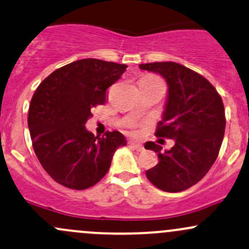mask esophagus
I'll use <instances>...</instances> for the list:
<instances>
[{"label": "esophagus", "instance_id": "34e87169", "mask_svg": "<svg viewBox=\"0 0 249 249\" xmlns=\"http://www.w3.org/2000/svg\"><path fill=\"white\" fill-rule=\"evenodd\" d=\"M129 145H131L133 149H136L137 151H143L144 150V148H143L142 144H140V143H136L133 142V141H129Z\"/></svg>", "mask_w": 249, "mask_h": 249}]
</instances>
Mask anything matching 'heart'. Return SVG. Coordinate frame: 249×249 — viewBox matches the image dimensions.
Returning <instances> with one entry per match:
<instances>
[{
    "label": "heart",
    "mask_w": 249,
    "mask_h": 249,
    "mask_svg": "<svg viewBox=\"0 0 249 249\" xmlns=\"http://www.w3.org/2000/svg\"><path fill=\"white\" fill-rule=\"evenodd\" d=\"M144 78H156V77H154V76H146V77H144Z\"/></svg>",
    "instance_id": "b5f03b06"
}]
</instances>
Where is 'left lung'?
Returning a JSON list of instances; mask_svg holds the SVG:
<instances>
[{
  "label": "left lung",
  "instance_id": "8db88e82",
  "mask_svg": "<svg viewBox=\"0 0 249 249\" xmlns=\"http://www.w3.org/2000/svg\"><path fill=\"white\" fill-rule=\"evenodd\" d=\"M140 69L160 74L168 85L155 135L175 142L164 153L161 145L145 143L159 156L145 175L164 192H181L203 179L218 156L226 130L223 101L205 77L179 63H145Z\"/></svg>",
  "mask_w": 249,
  "mask_h": 249
}]
</instances>
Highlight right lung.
Masks as SVG:
<instances>
[{
  "label": "right lung",
  "instance_id": "right-lung-1",
  "mask_svg": "<svg viewBox=\"0 0 249 249\" xmlns=\"http://www.w3.org/2000/svg\"><path fill=\"white\" fill-rule=\"evenodd\" d=\"M127 65L87 58L64 65L38 86L28 109L33 149L46 173L71 190H86L108 172L126 140L119 131L94 136L86 129L91 108L106 101V90Z\"/></svg>",
  "mask_w": 249,
  "mask_h": 249
}]
</instances>
